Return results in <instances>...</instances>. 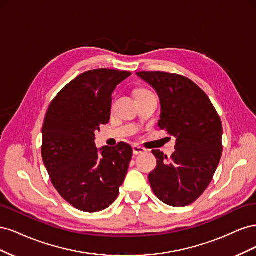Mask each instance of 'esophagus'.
I'll list each match as a JSON object with an SVG mask.
<instances>
[{
	"instance_id": "34e87169",
	"label": "esophagus",
	"mask_w": 256,
	"mask_h": 256,
	"mask_svg": "<svg viewBox=\"0 0 256 256\" xmlns=\"http://www.w3.org/2000/svg\"><path fill=\"white\" fill-rule=\"evenodd\" d=\"M132 150H134V154H140L146 152L145 148H143V147L138 146V145H134V146H132Z\"/></svg>"
}]
</instances>
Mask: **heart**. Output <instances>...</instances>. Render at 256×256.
<instances>
[{
	"label": "heart",
	"mask_w": 256,
	"mask_h": 256,
	"mask_svg": "<svg viewBox=\"0 0 256 256\" xmlns=\"http://www.w3.org/2000/svg\"><path fill=\"white\" fill-rule=\"evenodd\" d=\"M145 92H150L146 90H143V88H140V90H136V95H138V94H145Z\"/></svg>",
	"instance_id": "1"
}]
</instances>
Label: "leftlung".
<instances>
[{
  "instance_id": "left-lung-1",
  "label": "left lung",
  "mask_w": 256,
  "mask_h": 256,
  "mask_svg": "<svg viewBox=\"0 0 256 256\" xmlns=\"http://www.w3.org/2000/svg\"><path fill=\"white\" fill-rule=\"evenodd\" d=\"M136 74L154 88L160 98V129L176 138L175 152L168 158L152 152L157 166L150 173L156 196L173 207L194 202L210 184L222 154V122L202 88L176 74L140 72Z\"/></svg>"
}]
</instances>
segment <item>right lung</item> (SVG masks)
Here are the masks:
<instances>
[{"label":"right lung","mask_w":256,"mask_h":256,"mask_svg":"<svg viewBox=\"0 0 256 256\" xmlns=\"http://www.w3.org/2000/svg\"><path fill=\"white\" fill-rule=\"evenodd\" d=\"M131 74L100 68L76 76L51 102L42 125V156L54 188L85 212L109 207L118 196L132 148L95 145V131L109 122L112 92Z\"/></svg>","instance_id":"1"}]
</instances>
